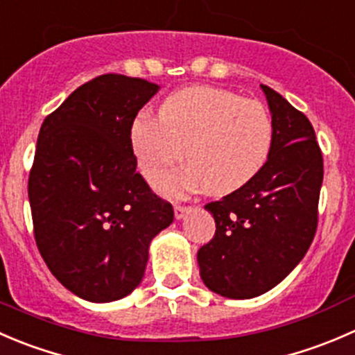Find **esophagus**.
<instances>
[{
  "label": "esophagus",
  "instance_id": "obj_1",
  "mask_svg": "<svg viewBox=\"0 0 355 355\" xmlns=\"http://www.w3.org/2000/svg\"><path fill=\"white\" fill-rule=\"evenodd\" d=\"M191 210V207H186V205H174V216H176V219H182V217L186 216V214Z\"/></svg>",
  "mask_w": 355,
  "mask_h": 355
}]
</instances>
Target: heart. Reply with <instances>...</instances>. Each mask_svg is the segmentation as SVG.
I'll use <instances>...</instances> for the list:
<instances>
[{
    "instance_id": "heart-1",
    "label": "heart",
    "mask_w": 355,
    "mask_h": 355,
    "mask_svg": "<svg viewBox=\"0 0 355 355\" xmlns=\"http://www.w3.org/2000/svg\"><path fill=\"white\" fill-rule=\"evenodd\" d=\"M131 148L148 178L188 157L189 166L155 181L167 195L205 188L227 195L261 173L272 146V121L257 100L233 91L193 86L173 93L160 117L143 112L132 121Z\"/></svg>"
}]
</instances>
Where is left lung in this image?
Wrapping results in <instances>:
<instances>
[{
  "instance_id": "obj_1",
  "label": "left lung",
  "mask_w": 355,
  "mask_h": 355,
  "mask_svg": "<svg viewBox=\"0 0 355 355\" xmlns=\"http://www.w3.org/2000/svg\"><path fill=\"white\" fill-rule=\"evenodd\" d=\"M261 87L271 112V153L243 188L207 203L216 234L196 255L207 288L227 298L275 288L307 254L318 227L322 155L314 129L282 94Z\"/></svg>"
}]
</instances>
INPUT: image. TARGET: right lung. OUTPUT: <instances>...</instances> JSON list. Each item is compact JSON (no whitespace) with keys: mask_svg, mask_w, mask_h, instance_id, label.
<instances>
[{"mask_svg":"<svg viewBox=\"0 0 355 355\" xmlns=\"http://www.w3.org/2000/svg\"><path fill=\"white\" fill-rule=\"evenodd\" d=\"M159 89L105 73L77 87L40 129L29 174L34 238L55 278L87 302L129 295L152 240L174 220L173 205L136 173L129 139Z\"/></svg>","mask_w":355,"mask_h":355,"instance_id":"obj_1","label":"right lung"}]
</instances>
